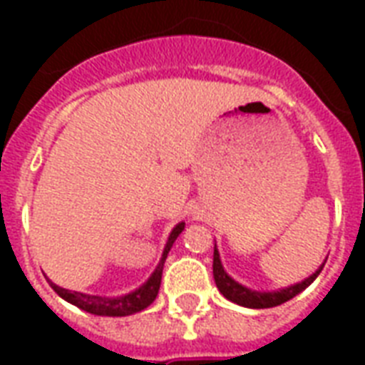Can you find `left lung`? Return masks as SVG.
Instances as JSON below:
<instances>
[{
    "instance_id": "left-lung-1",
    "label": "left lung",
    "mask_w": 365,
    "mask_h": 365,
    "mask_svg": "<svg viewBox=\"0 0 365 365\" xmlns=\"http://www.w3.org/2000/svg\"><path fill=\"white\" fill-rule=\"evenodd\" d=\"M322 266L317 272H314L311 277H307L305 282L297 283V285H291L287 289L282 291H274V293H260V291H252V289H246L242 287L240 283H237L232 277H230L225 269H222L221 258H219V252H217V248H215L213 254V275H215V283H217V287L221 291L225 297L232 301V303H237V305L248 307V309H269V307H277L285 303V301H289L293 299L297 293L309 287L311 283L314 282V277L321 274Z\"/></svg>"
}]
</instances>
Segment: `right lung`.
Wrapping results in <instances>:
<instances>
[{"label": "right lung", "instance_id": "obj_1", "mask_svg": "<svg viewBox=\"0 0 365 365\" xmlns=\"http://www.w3.org/2000/svg\"><path fill=\"white\" fill-rule=\"evenodd\" d=\"M185 227V222H180L175 225V229L172 230V235L168 238L166 248H164V254H162V260H160L158 268L154 269V274L148 277V282L144 283L143 287H138L133 293L128 295H123V297H99V295H86V293H78V291L64 289V287H58L56 283H52V289L58 293L60 297L66 299L68 303L80 307L82 311L91 314H99V317H127V314L138 313L146 307L150 305L152 301L156 299L160 289V282H162V269H164V262H166V256L170 252V248L175 242V238L180 237V232Z\"/></svg>", "mask_w": 365, "mask_h": 365}]
</instances>
